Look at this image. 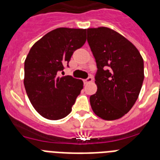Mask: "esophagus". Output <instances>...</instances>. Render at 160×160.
Masks as SVG:
<instances>
[{
    "mask_svg": "<svg viewBox=\"0 0 160 160\" xmlns=\"http://www.w3.org/2000/svg\"><path fill=\"white\" fill-rule=\"evenodd\" d=\"M93 81V77L92 76H89L87 79H85V83H90Z\"/></svg>",
    "mask_w": 160,
    "mask_h": 160,
    "instance_id": "esophagus-1",
    "label": "esophagus"
}]
</instances>
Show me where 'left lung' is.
<instances>
[{"instance_id": "1", "label": "left lung", "mask_w": 160, "mask_h": 160, "mask_svg": "<svg viewBox=\"0 0 160 160\" xmlns=\"http://www.w3.org/2000/svg\"><path fill=\"white\" fill-rule=\"evenodd\" d=\"M87 41L97 65L91 108L103 119H119L138 99L144 77L143 58L130 41L107 27L87 29Z\"/></svg>"}]
</instances>
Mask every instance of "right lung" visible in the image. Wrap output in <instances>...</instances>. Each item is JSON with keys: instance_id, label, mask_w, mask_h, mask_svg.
<instances>
[{"instance_id": "obj_1", "label": "right lung", "mask_w": 160, "mask_h": 160, "mask_svg": "<svg viewBox=\"0 0 160 160\" xmlns=\"http://www.w3.org/2000/svg\"><path fill=\"white\" fill-rule=\"evenodd\" d=\"M86 41V29L57 28L34 44L25 60L24 85L36 111L57 120L70 114L83 81L59 73L69 67L74 51Z\"/></svg>"}]
</instances>
